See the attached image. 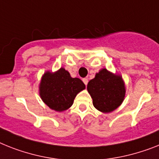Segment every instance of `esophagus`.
Returning a JSON list of instances; mask_svg holds the SVG:
<instances>
[{
	"label": "esophagus",
	"mask_w": 159,
	"mask_h": 159,
	"mask_svg": "<svg viewBox=\"0 0 159 159\" xmlns=\"http://www.w3.org/2000/svg\"><path fill=\"white\" fill-rule=\"evenodd\" d=\"M83 82L84 83L85 85H87L88 84V82H89V80H88L87 78H84V79H83Z\"/></svg>",
	"instance_id": "1"
}]
</instances>
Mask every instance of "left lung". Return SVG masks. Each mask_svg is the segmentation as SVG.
<instances>
[{
  "instance_id": "left-lung-1",
  "label": "left lung",
  "mask_w": 159,
  "mask_h": 159,
  "mask_svg": "<svg viewBox=\"0 0 159 159\" xmlns=\"http://www.w3.org/2000/svg\"><path fill=\"white\" fill-rule=\"evenodd\" d=\"M88 92L97 110L103 113L115 111L125 97V85L121 75L103 68L88 84Z\"/></svg>"
}]
</instances>
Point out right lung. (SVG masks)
<instances>
[{"label": "right lung", "instance_id": "add662e5", "mask_svg": "<svg viewBox=\"0 0 159 159\" xmlns=\"http://www.w3.org/2000/svg\"><path fill=\"white\" fill-rule=\"evenodd\" d=\"M85 89L80 79L72 78L64 68L53 73L46 71L40 84L42 101L52 110L64 111L72 106L77 94Z\"/></svg>", "mask_w": 159, "mask_h": 159}]
</instances>
